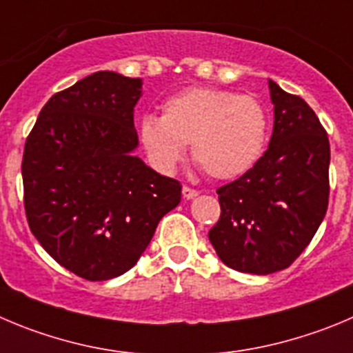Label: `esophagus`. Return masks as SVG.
<instances>
[{
    "label": "esophagus",
    "instance_id": "1",
    "mask_svg": "<svg viewBox=\"0 0 353 353\" xmlns=\"http://www.w3.org/2000/svg\"><path fill=\"white\" fill-rule=\"evenodd\" d=\"M183 196L186 200H192V199H195V196H199V192H196V190H192V188L183 186Z\"/></svg>",
    "mask_w": 353,
    "mask_h": 353
}]
</instances>
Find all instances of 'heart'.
<instances>
[{
    "instance_id": "b5f03b06",
    "label": "heart",
    "mask_w": 353,
    "mask_h": 353,
    "mask_svg": "<svg viewBox=\"0 0 353 353\" xmlns=\"http://www.w3.org/2000/svg\"><path fill=\"white\" fill-rule=\"evenodd\" d=\"M139 139L151 163L172 172L192 144L193 158L216 179L249 172L265 151L268 114L249 95L192 87L163 102L161 118L144 114Z\"/></svg>"
}]
</instances>
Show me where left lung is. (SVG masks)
Returning <instances> with one entry per match:
<instances>
[{
	"label": "left lung",
	"instance_id": "1",
	"mask_svg": "<svg viewBox=\"0 0 353 353\" xmlns=\"http://www.w3.org/2000/svg\"><path fill=\"white\" fill-rule=\"evenodd\" d=\"M273 132L249 172L217 190L221 217L209 232L230 268L252 275L284 270L305 251L327 210L331 150L308 104L268 80Z\"/></svg>",
	"mask_w": 353,
	"mask_h": 353
}]
</instances>
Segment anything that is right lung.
Wrapping results in <instances>:
<instances>
[{
  "label": "right lung",
  "mask_w": 353,
  "mask_h": 353,
  "mask_svg": "<svg viewBox=\"0 0 353 353\" xmlns=\"http://www.w3.org/2000/svg\"><path fill=\"white\" fill-rule=\"evenodd\" d=\"M143 80L97 71L39 111L22 158L29 228L61 266L110 281L136 265L181 184L134 151Z\"/></svg>",
  "instance_id": "obj_1"
}]
</instances>
